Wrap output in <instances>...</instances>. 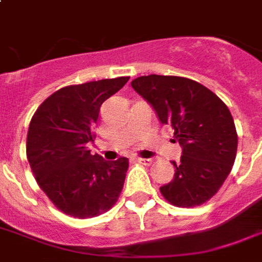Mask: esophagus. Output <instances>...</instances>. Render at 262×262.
Instances as JSON below:
<instances>
[{
	"instance_id": "34e87169",
	"label": "esophagus",
	"mask_w": 262,
	"mask_h": 262,
	"mask_svg": "<svg viewBox=\"0 0 262 262\" xmlns=\"http://www.w3.org/2000/svg\"><path fill=\"white\" fill-rule=\"evenodd\" d=\"M137 162H139V163H141V164H145V166H151L152 164V162H154V160L152 159H145V158H137Z\"/></svg>"
}]
</instances>
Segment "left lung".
Masks as SVG:
<instances>
[{"label":"left lung","instance_id":"8db88e82","mask_svg":"<svg viewBox=\"0 0 262 262\" xmlns=\"http://www.w3.org/2000/svg\"><path fill=\"white\" fill-rule=\"evenodd\" d=\"M132 87L156 110L160 122L174 129L182 156L174 179L160 187L168 203L199 207L219 191L231 172L238 135L228 107L194 80L179 76H141Z\"/></svg>","mask_w":262,"mask_h":262}]
</instances>
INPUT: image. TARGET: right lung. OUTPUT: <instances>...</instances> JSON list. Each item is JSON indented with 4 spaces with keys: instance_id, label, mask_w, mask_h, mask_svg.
I'll return each mask as SVG.
<instances>
[{
    "instance_id": "right-lung-1",
    "label": "right lung",
    "mask_w": 262,
    "mask_h": 262,
    "mask_svg": "<svg viewBox=\"0 0 262 262\" xmlns=\"http://www.w3.org/2000/svg\"><path fill=\"white\" fill-rule=\"evenodd\" d=\"M129 77L68 85L51 94L35 111L27 135V159L35 181L65 215L88 219L118 201L129 159L106 162L90 151L103 102Z\"/></svg>"
}]
</instances>
